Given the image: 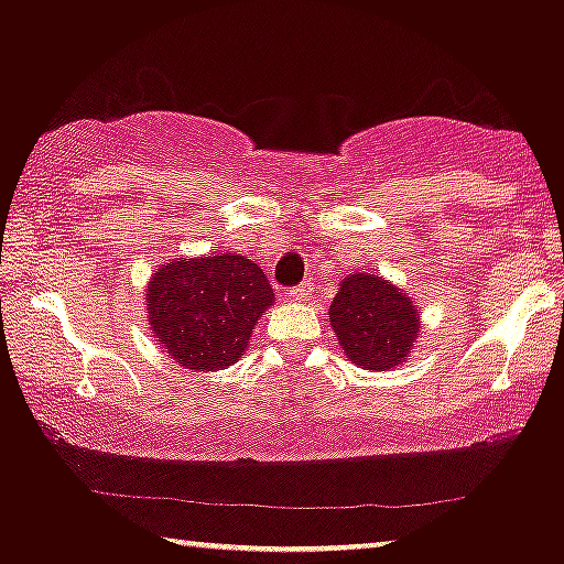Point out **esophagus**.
I'll return each instance as SVG.
<instances>
[{
    "mask_svg": "<svg viewBox=\"0 0 564 564\" xmlns=\"http://www.w3.org/2000/svg\"><path fill=\"white\" fill-rule=\"evenodd\" d=\"M289 296H291V300H294V302H304V300H307V296H310L307 283H302V286H294V289H291V291H289Z\"/></svg>",
    "mask_w": 564,
    "mask_h": 564,
    "instance_id": "34e87169",
    "label": "esophagus"
}]
</instances>
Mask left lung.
Returning a JSON list of instances; mask_svg holds the SVG:
<instances>
[{"mask_svg": "<svg viewBox=\"0 0 564 564\" xmlns=\"http://www.w3.org/2000/svg\"><path fill=\"white\" fill-rule=\"evenodd\" d=\"M328 323L349 362L370 372L404 365L423 330L417 302L397 283L370 273L338 281Z\"/></svg>", "mask_w": 564, "mask_h": 564, "instance_id": "8db88e82", "label": "left lung"}]
</instances>
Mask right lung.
Listing matches in <instances>:
<instances>
[{
  "label": "right lung",
  "instance_id": "add662e5",
  "mask_svg": "<svg viewBox=\"0 0 564 564\" xmlns=\"http://www.w3.org/2000/svg\"><path fill=\"white\" fill-rule=\"evenodd\" d=\"M275 296L260 264L241 254L175 257L147 283L154 341L181 368L217 372L234 365Z\"/></svg>",
  "mask_w": 564,
  "mask_h": 564
}]
</instances>
